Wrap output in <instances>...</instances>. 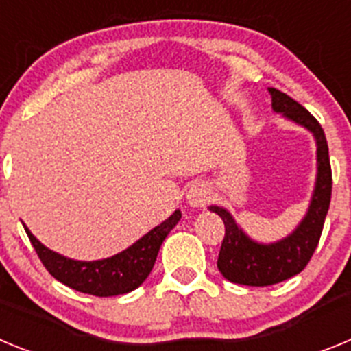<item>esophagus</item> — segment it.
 <instances>
[{
    "label": "esophagus",
    "instance_id": "34e87169",
    "mask_svg": "<svg viewBox=\"0 0 351 351\" xmlns=\"http://www.w3.org/2000/svg\"><path fill=\"white\" fill-rule=\"evenodd\" d=\"M210 198V190L206 182H195L190 186V190L186 193V200L191 207H204Z\"/></svg>",
    "mask_w": 351,
    "mask_h": 351
}]
</instances>
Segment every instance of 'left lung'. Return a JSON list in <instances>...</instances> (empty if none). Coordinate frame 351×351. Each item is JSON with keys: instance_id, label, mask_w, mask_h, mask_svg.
<instances>
[{"instance_id": "left-lung-1", "label": "left lung", "mask_w": 351, "mask_h": 351, "mask_svg": "<svg viewBox=\"0 0 351 351\" xmlns=\"http://www.w3.org/2000/svg\"><path fill=\"white\" fill-rule=\"evenodd\" d=\"M269 93L272 96V108L276 112H281L288 119L295 121L297 125H302L315 135L318 145V176L306 218L300 221L293 234L280 243L258 244L251 241L235 225L228 210L218 206L209 207L225 223V237L218 255L219 272L232 283L246 287H269L304 271L318 246L332 195V170L324 128L299 101L274 88H269Z\"/></svg>"}]
</instances>
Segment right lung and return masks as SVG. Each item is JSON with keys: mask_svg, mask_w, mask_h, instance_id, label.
I'll return each instance as SVG.
<instances>
[{"mask_svg": "<svg viewBox=\"0 0 351 351\" xmlns=\"http://www.w3.org/2000/svg\"><path fill=\"white\" fill-rule=\"evenodd\" d=\"M179 219H181V210H176L169 219L154 226L153 230L138 239L128 250L96 262H77L58 255L43 246L26 226L24 228L40 262L56 280L82 293L112 297L128 293L144 283L149 272L153 271L161 243L165 241L173 226L178 225Z\"/></svg>", "mask_w": 351, "mask_h": 351, "instance_id": "right-lung-1", "label": "right lung"}]
</instances>
